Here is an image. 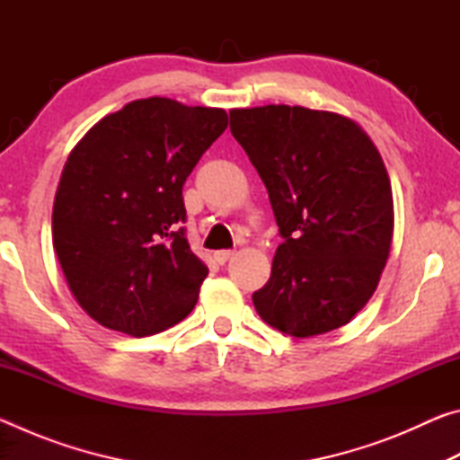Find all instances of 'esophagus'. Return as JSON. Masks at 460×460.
Instances as JSON below:
<instances>
[{"label": "esophagus", "mask_w": 460, "mask_h": 460, "mask_svg": "<svg viewBox=\"0 0 460 460\" xmlns=\"http://www.w3.org/2000/svg\"><path fill=\"white\" fill-rule=\"evenodd\" d=\"M233 253H235L233 249H219V252L213 253V258H215L217 263H221V266H223V263H227L233 258Z\"/></svg>", "instance_id": "obj_1"}]
</instances>
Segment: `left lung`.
Instances as JSON below:
<instances>
[{
	"instance_id": "1",
	"label": "left lung",
	"mask_w": 460,
	"mask_h": 460,
	"mask_svg": "<svg viewBox=\"0 0 460 460\" xmlns=\"http://www.w3.org/2000/svg\"><path fill=\"white\" fill-rule=\"evenodd\" d=\"M231 134L266 184L284 243L253 292L263 323L308 339L367 305L394 235L392 184L359 123L300 105L231 109Z\"/></svg>"
}]
</instances>
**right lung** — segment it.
I'll return each instance as SVG.
<instances>
[{
  "instance_id": "add662e5",
  "label": "right lung",
  "mask_w": 460,
  "mask_h": 460,
  "mask_svg": "<svg viewBox=\"0 0 460 460\" xmlns=\"http://www.w3.org/2000/svg\"><path fill=\"white\" fill-rule=\"evenodd\" d=\"M227 123L219 107L137 99L97 121L68 154L52 243L75 300L101 326L147 337L197 305L208 268L181 227L182 186Z\"/></svg>"
}]
</instances>
